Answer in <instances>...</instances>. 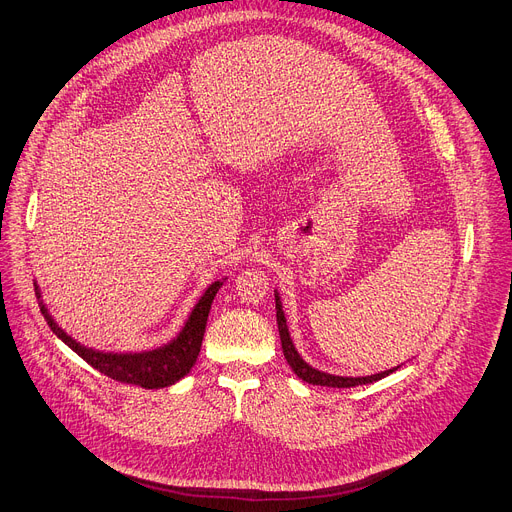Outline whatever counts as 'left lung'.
Returning <instances> with one entry per match:
<instances>
[{
  "label": "left lung",
  "mask_w": 512,
  "mask_h": 512,
  "mask_svg": "<svg viewBox=\"0 0 512 512\" xmlns=\"http://www.w3.org/2000/svg\"><path fill=\"white\" fill-rule=\"evenodd\" d=\"M274 297H276V320H278V333H280V344H282V354H285L289 367L293 369V373L312 386H327V388H354V386H363V384H371L382 380V377L390 375L392 371H396L399 367H392L380 373L373 375H363V377H348V375H333V373H325L320 369H314L310 363H306L301 354L297 352L291 333H289V325H287V316L285 310H282V301H280V293L278 289H274Z\"/></svg>",
  "instance_id": "1"
}]
</instances>
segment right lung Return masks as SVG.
<instances>
[{
  "mask_svg": "<svg viewBox=\"0 0 512 512\" xmlns=\"http://www.w3.org/2000/svg\"><path fill=\"white\" fill-rule=\"evenodd\" d=\"M223 282L225 278L215 280L213 285H208V289L196 301L192 312H189L181 331L170 339L168 344L154 350H141V352H103V350H94L80 342H75V339L67 335L48 312L37 282H35V295H37V301H40V310L52 333L59 337L61 342H65L75 354L82 356L90 367L101 371L103 375L111 377V380L116 382L156 390V388L177 384L196 365V358L202 348L208 312H211L213 299Z\"/></svg>",
  "mask_w": 512,
  "mask_h": 512,
  "instance_id": "obj_1",
  "label": "right lung"
}]
</instances>
